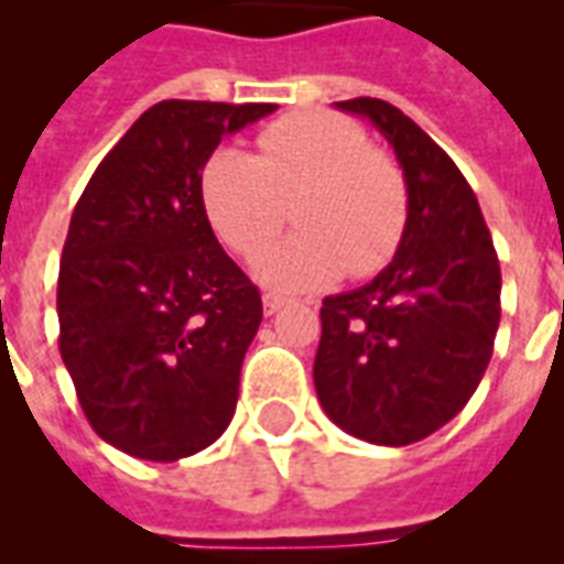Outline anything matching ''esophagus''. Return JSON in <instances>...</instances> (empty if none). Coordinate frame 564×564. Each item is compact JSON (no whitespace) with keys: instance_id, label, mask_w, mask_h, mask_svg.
Masks as SVG:
<instances>
[{"instance_id":"1","label":"esophagus","mask_w":564,"mask_h":564,"mask_svg":"<svg viewBox=\"0 0 564 564\" xmlns=\"http://www.w3.org/2000/svg\"><path fill=\"white\" fill-rule=\"evenodd\" d=\"M283 304H286V299H283V295H278V292H265V295H263V313H265V316H274V313H278Z\"/></svg>"}]
</instances>
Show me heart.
Segmentation results:
<instances>
[{
	"mask_svg": "<svg viewBox=\"0 0 564 564\" xmlns=\"http://www.w3.org/2000/svg\"><path fill=\"white\" fill-rule=\"evenodd\" d=\"M202 198L216 234L242 257L272 246L295 198L301 230L257 265L278 290H316L345 272L377 274L401 246L410 213L401 166L330 110H301L263 128L257 158L216 149L204 163Z\"/></svg>",
	"mask_w": 564,
	"mask_h": 564,
	"instance_id": "obj_1",
	"label": "heart"
}]
</instances>
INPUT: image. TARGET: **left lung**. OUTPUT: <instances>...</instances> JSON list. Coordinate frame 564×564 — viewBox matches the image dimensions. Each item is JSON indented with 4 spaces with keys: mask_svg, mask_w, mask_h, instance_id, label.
<instances>
[{
    "mask_svg": "<svg viewBox=\"0 0 564 564\" xmlns=\"http://www.w3.org/2000/svg\"><path fill=\"white\" fill-rule=\"evenodd\" d=\"M401 163L410 213L392 263L327 295L313 380L327 419L371 445L427 438L480 386L500 325V263L456 163L383 99L336 101Z\"/></svg>",
    "mask_w": 564,
    "mask_h": 564,
    "instance_id": "1",
    "label": "left lung"
}]
</instances>
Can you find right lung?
<instances>
[{
	"label": "right lung",
	"instance_id": "add662e5",
	"mask_svg": "<svg viewBox=\"0 0 564 564\" xmlns=\"http://www.w3.org/2000/svg\"><path fill=\"white\" fill-rule=\"evenodd\" d=\"M278 105L158 101L93 172L57 274L61 357L90 427L175 463L234 419L263 301L213 234L202 170Z\"/></svg>",
	"mask_w": 564,
	"mask_h": 564
}]
</instances>
